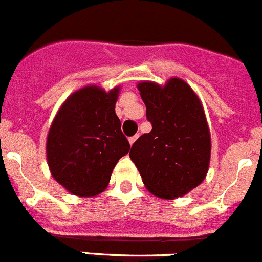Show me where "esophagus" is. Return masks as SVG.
I'll list each match as a JSON object with an SVG mask.
<instances>
[{
  "label": "esophagus",
  "mask_w": 262,
  "mask_h": 262,
  "mask_svg": "<svg viewBox=\"0 0 262 262\" xmlns=\"http://www.w3.org/2000/svg\"><path fill=\"white\" fill-rule=\"evenodd\" d=\"M139 138V135H135V136H131V138L128 139V143H129V145H133L134 143H135L136 141V139Z\"/></svg>",
  "instance_id": "esophagus-1"
}]
</instances>
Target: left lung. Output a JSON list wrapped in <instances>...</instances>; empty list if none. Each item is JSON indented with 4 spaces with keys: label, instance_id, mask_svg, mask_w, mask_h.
Listing matches in <instances>:
<instances>
[{
    "label": "left lung",
    "instance_id": "8db88e82",
    "mask_svg": "<svg viewBox=\"0 0 262 262\" xmlns=\"http://www.w3.org/2000/svg\"><path fill=\"white\" fill-rule=\"evenodd\" d=\"M138 89L151 131L134 143L129 158L151 194L185 195L204 180L210 166L211 135L201 100L176 77L164 86L140 82Z\"/></svg>",
    "mask_w": 262,
    "mask_h": 262
}]
</instances>
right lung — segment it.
<instances>
[{"label":"right lung","mask_w":262,"mask_h":262,"mask_svg":"<svg viewBox=\"0 0 262 262\" xmlns=\"http://www.w3.org/2000/svg\"><path fill=\"white\" fill-rule=\"evenodd\" d=\"M119 86H86L63 103L47 134L46 157L55 180L69 193H103L119 158L129 150L116 114Z\"/></svg>","instance_id":"right-lung-1"}]
</instances>
